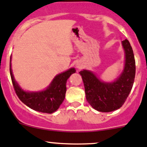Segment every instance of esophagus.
<instances>
[{"label":"esophagus","instance_id":"obj_1","mask_svg":"<svg viewBox=\"0 0 147 147\" xmlns=\"http://www.w3.org/2000/svg\"><path fill=\"white\" fill-rule=\"evenodd\" d=\"M76 67L78 68V69H81L82 67V64L81 62H78L76 63Z\"/></svg>","mask_w":147,"mask_h":147}]
</instances>
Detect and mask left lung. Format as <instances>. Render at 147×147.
<instances>
[{
  "label": "left lung",
  "mask_w": 147,
  "mask_h": 147,
  "mask_svg": "<svg viewBox=\"0 0 147 147\" xmlns=\"http://www.w3.org/2000/svg\"><path fill=\"white\" fill-rule=\"evenodd\" d=\"M122 45L126 59L124 69L114 82H102L93 72L86 69L79 72L85 86L87 100L98 111L111 112L120 108L133 87L136 73L133 49L127 39L122 42Z\"/></svg>",
  "instance_id": "1"
}]
</instances>
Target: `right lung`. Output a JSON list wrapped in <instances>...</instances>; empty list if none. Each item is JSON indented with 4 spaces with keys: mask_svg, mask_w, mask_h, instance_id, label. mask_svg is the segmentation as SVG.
Returning a JSON list of instances; mask_svg holds the SVG:
<instances>
[{
    "mask_svg": "<svg viewBox=\"0 0 147 147\" xmlns=\"http://www.w3.org/2000/svg\"><path fill=\"white\" fill-rule=\"evenodd\" d=\"M75 72V68H70L57 75L45 90L40 92H26L21 89L16 82L10 60V74L17 96L30 108L42 113H52L59 108L65 98L67 80Z\"/></svg>",
    "mask_w": 147,
    "mask_h": 147,
    "instance_id": "1",
    "label": "right lung"
}]
</instances>
